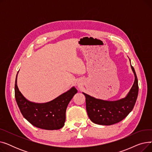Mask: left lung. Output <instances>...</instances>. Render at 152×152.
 <instances>
[{
    "mask_svg": "<svg viewBox=\"0 0 152 152\" xmlns=\"http://www.w3.org/2000/svg\"><path fill=\"white\" fill-rule=\"evenodd\" d=\"M131 66L135 79L124 98L115 101L103 100L83 92L86 97L87 115L93 123L106 126L114 124L122 121L132 110L137 98L139 86L137 75L131 64Z\"/></svg>",
    "mask_w": 152,
    "mask_h": 152,
    "instance_id": "1",
    "label": "left lung"
}]
</instances>
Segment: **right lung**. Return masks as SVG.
<instances>
[{
    "instance_id": "add662e5",
    "label": "right lung",
    "mask_w": 152,
    "mask_h": 152,
    "mask_svg": "<svg viewBox=\"0 0 152 152\" xmlns=\"http://www.w3.org/2000/svg\"><path fill=\"white\" fill-rule=\"evenodd\" d=\"M17 73L15 84V96L21 114L27 121L38 128L46 130L61 129L65 124L68 103L77 92L73 86L55 99L46 103L29 101L19 91Z\"/></svg>"
}]
</instances>
